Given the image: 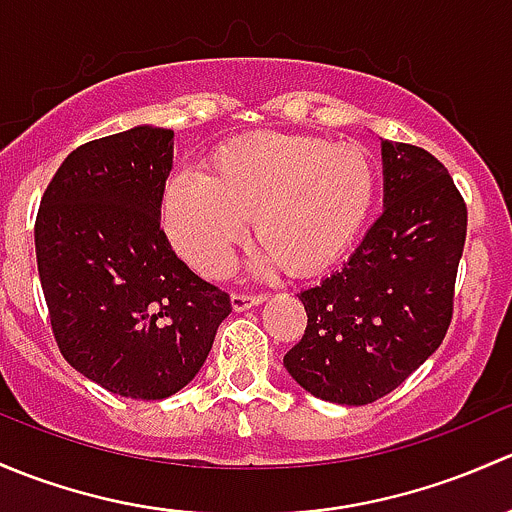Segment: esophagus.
<instances>
[{"label": "esophagus", "instance_id": "1", "mask_svg": "<svg viewBox=\"0 0 512 512\" xmlns=\"http://www.w3.org/2000/svg\"><path fill=\"white\" fill-rule=\"evenodd\" d=\"M263 300H266V295H263V293H258V295L231 293V308H234L236 313H244V310L254 308V305H261Z\"/></svg>", "mask_w": 512, "mask_h": 512}]
</instances>
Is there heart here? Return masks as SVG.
Segmentation results:
<instances>
[{"instance_id": "1", "label": "heart", "mask_w": 512, "mask_h": 512, "mask_svg": "<svg viewBox=\"0 0 512 512\" xmlns=\"http://www.w3.org/2000/svg\"><path fill=\"white\" fill-rule=\"evenodd\" d=\"M377 175L367 150L310 135L249 133L209 152L202 175H175L160 204L162 229L207 278L229 271L251 219L256 263L293 276L318 273L365 226Z\"/></svg>"}]
</instances>
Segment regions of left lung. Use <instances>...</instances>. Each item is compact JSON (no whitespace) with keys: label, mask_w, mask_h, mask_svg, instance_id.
Here are the masks:
<instances>
[{"label":"left lung","mask_w":512,"mask_h":512,"mask_svg":"<svg viewBox=\"0 0 512 512\" xmlns=\"http://www.w3.org/2000/svg\"><path fill=\"white\" fill-rule=\"evenodd\" d=\"M384 212L350 261L300 291L308 325L283 365L305 392L362 407L387 397L446 337L466 202L444 165L382 140Z\"/></svg>","instance_id":"8db88e82"}]
</instances>
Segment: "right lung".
Segmentation results:
<instances>
[{"mask_svg":"<svg viewBox=\"0 0 512 512\" xmlns=\"http://www.w3.org/2000/svg\"><path fill=\"white\" fill-rule=\"evenodd\" d=\"M175 133L138 125L76 147L41 197L34 241L56 345L108 392L165 399L202 370L229 293L160 229Z\"/></svg>","mask_w":512,"mask_h":512,"instance_id":"add662e5","label":"right lung"}]
</instances>
